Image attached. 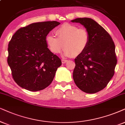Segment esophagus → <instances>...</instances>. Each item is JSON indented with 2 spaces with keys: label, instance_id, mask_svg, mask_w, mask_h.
<instances>
[{
  "label": "esophagus",
  "instance_id": "esophagus-1",
  "mask_svg": "<svg viewBox=\"0 0 125 125\" xmlns=\"http://www.w3.org/2000/svg\"><path fill=\"white\" fill-rule=\"evenodd\" d=\"M67 61V60L66 59H62V63H66Z\"/></svg>",
  "mask_w": 125,
  "mask_h": 125
}]
</instances>
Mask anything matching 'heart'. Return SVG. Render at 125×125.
Instances as JSON below:
<instances>
[{"label":"heart","instance_id":"heart-1","mask_svg":"<svg viewBox=\"0 0 125 125\" xmlns=\"http://www.w3.org/2000/svg\"><path fill=\"white\" fill-rule=\"evenodd\" d=\"M55 33L57 38L50 34L45 37L49 49L55 54L61 53L64 47V56H76L82 54L89 45V34L85 28L65 23L55 30Z\"/></svg>","mask_w":125,"mask_h":125}]
</instances>
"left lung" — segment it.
<instances>
[{
  "label": "left lung",
  "mask_w": 125,
  "mask_h": 125,
  "mask_svg": "<svg viewBox=\"0 0 125 125\" xmlns=\"http://www.w3.org/2000/svg\"><path fill=\"white\" fill-rule=\"evenodd\" d=\"M71 21L83 25L90 37L87 48L74 59V83L82 91L95 94L106 87L114 74L117 63L114 42L108 33L92 19L78 18Z\"/></svg>",
  "instance_id": "8db88e82"
}]
</instances>
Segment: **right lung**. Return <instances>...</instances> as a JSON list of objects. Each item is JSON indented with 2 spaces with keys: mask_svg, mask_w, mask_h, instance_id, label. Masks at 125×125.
<instances>
[{
  "mask_svg": "<svg viewBox=\"0 0 125 125\" xmlns=\"http://www.w3.org/2000/svg\"><path fill=\"white\" fill-rule=\"evenodd\" d=\"M60 24L57 21L33 23L19 29L10 41L7 63L12 78L30 91L45 89L53 81L62 61L48 48L45 37Z\"/></svg>",
  "mask_w": 125,
  "mask_h": 125,
  "instance_id": "right-lung-1",
  "label": "right lung"
}]
</instances>
